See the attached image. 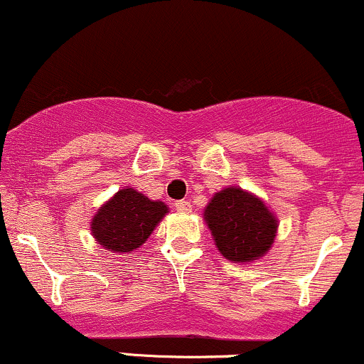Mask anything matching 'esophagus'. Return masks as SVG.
Wrapping results in <instances>:
<instances>
[{"instance_id":"34e87169","label":"esophagus","mask_w":364,"mask_h":364,"mask_svg":"<svg viewBox=\"0 0 364 364\" xmlns=\"http://www.w3.org/2000/svg\"><path fill=\"white\" fill-rule=\"evenodd\" d=\"M174 209L178 210V213H190L191 203L188 200H178L174 202Z\"/></svg>"}]
</instances>
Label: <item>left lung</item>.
<instances>
[{
	"mask_svg": "<svg viewBox=\"0 0 364 364\" xmlns=\"http://www.w3.org/2000/svg\"><path fill=\"white\" fill-rule=\"evenodd\" d=\"M219 252L235 262L261 257L277 237V219L254 195L242 188H226L214 195L205 207Z\"/></svg>",
	"mask_w": 364,
	"mask_h": 364,
	"instance_id": "left-lung-1",
	"label": "left lung"
}]
</instances>
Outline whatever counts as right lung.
<instances>
[{
  "label": "right lung",
  "instance_id": "add662e5",
  "mask_svg": "<svg viewBox=\"0 0 364 364\" xmlns=\"http://www.w3.org/2000/svg\"><path fill=\"white\" fill-rule=\"evenodd\" d=\"M166 213V203L149 200L136 190L126 188L117 191L98 210L91 231L100 245L112 252L126 254L145 243Z\"/></svg>",
  "mask_w": 364,
  "mask_h": 364
}]
</instances>
